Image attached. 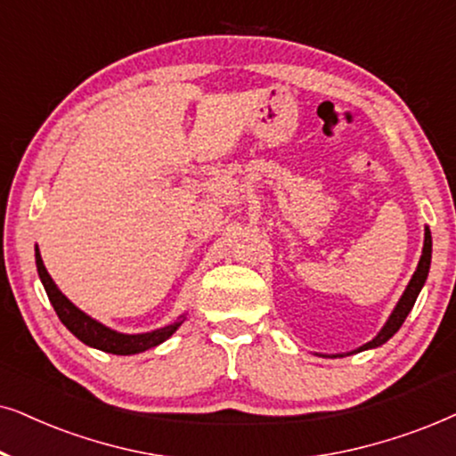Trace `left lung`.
<instances>
[{
  "instance_id": "obj_1",
  "label": "left lung",
  "mask_w": 456,
  "mask_h": 456,
  "mask_svg": "<svg viewBox=\"0 0 456 456\" xmlns=\"http://www.w3.org/2000/svg\"><path fill=\"white\" fill-rule=\"evenodd\" d=\"M429 263H432V233H429V229H426V241H423L421 260H419L417 271H415V275H412L411 283L406 285L403 298H400L396 308H394V313L390 314V319H387V323L384 325V330H381L378 336L371 339V342H367L365 346H361L359 352L361 350H369V348H378V346L386 344L387 339H390L394 333L400 330V325H403L404 319L409 317L411 308L415 306V300H417L419 291H421V288H423V283H426L428 273H429Z\"/></svg>"
}]
</instances>
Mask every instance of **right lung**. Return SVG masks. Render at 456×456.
<instances>
[{"instance_id":"1","label":"right lung","mask_w":456,"mask_h":456,"mask_svg":"<svg viewBox=\"0 0 456 456\" xmlns=\"http://www.w3.org/2000/svg\"><path fill=\"white\" fill-rule=\"evenodd\" d=\"M35 260H37L41 283H44L47 298H50L53 311H56L60 321H62L66 330H69L72 336H77L83 344L94 346L97 350L112 352V354H137V352L154 348V346L165 342V339L171 338L173 333L177 331V327L183 323V319H179L175 321L173 325L162 327V330H156L150 333H137V336H126V333L108 330L106 325L97 323L95 319H91L83 311H78V308L66 298L62 291L56 288V283H53V279L45 269L44 260H41L39 248L35 250Z\"/></svg>"}]
</instances>
